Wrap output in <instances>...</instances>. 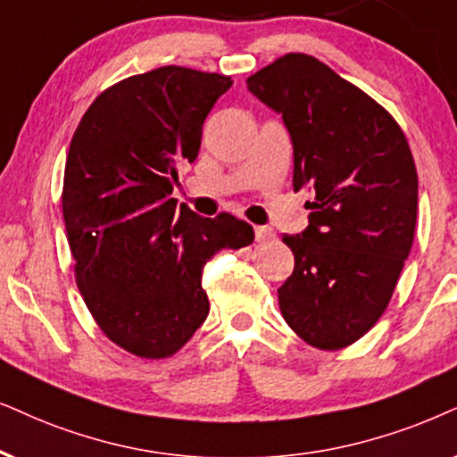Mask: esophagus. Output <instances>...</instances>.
Listing matches in <instances>:
<instances>
[{"mask_svg":"<svg viewBox=\"0 0 457 457\" xmlns=\"http://www.w3.org/2000/svg\"><path fill=\"white\" fill-rule=\"evenodd\" d=\"M255 240L262 242V245H265V242H271L274 240V229L265 228V225H259V228H255Z\"/></svg>","mask_w":457,"mask_h":457,"instance_id":"esophagus-1","label":"esophagus"}]
</instances>
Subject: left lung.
I'll return each mask as SVG.
<instances>
[{
	"label": "left lung",
	"instance_id": "left-lung-1",
	"mask_svg": "<svg viewBox=\"0 0 457 457\" xmlns=\"http://www.w3.org/2000/svg\"><path fill=\"white\" fill-rule=\"evenodd\" d=\"M246 86L282 115L293 141V187L312 194L308 228L282 236L295 268L278 288L280 312L305 344L345 348L388 308L411 251V149L379 103L310 54L280 56Z\"/></svg>",
	"mask_w": 457,
	"mask_h": 457
}]
</instances>
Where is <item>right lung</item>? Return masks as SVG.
<instances>
[{"label":"right lung","instance_id":"add662e5","mask_svg":"<svg viewBox=\"0 0 457 457\" xmlns=\"http://www.w3.org/2000/svg\"><path fill=\"white\" fill-rule=\"evenodd\" d=\"M232 78L160 67L101 92L79 120L62 179L75 282L103 333L130 354L166 358L206 316L204 263L251 245L242 219L177 206V166L198 158L202 124Z\"/></svg>","mask_w":457,"mask_h":457}]
</instances>
